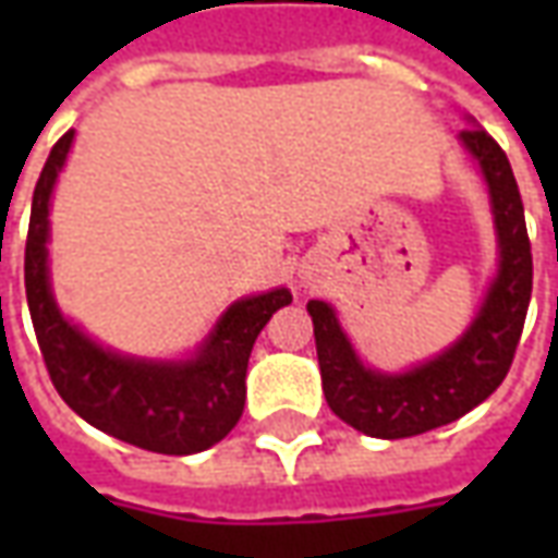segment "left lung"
Listing matches in <instances>:
<instances>
[{"instance_id":"1","label":"left lung","mask_w":558,"mask_h":558,"mask_svg":"<svg viewBox=\"0 0 558 558\" xmlns=\"http://www.w3.org/2000/svg\"><path fill=\"white\" fill-rule=\"evenodd\" d=\"M460 143L478 160L490 194L499 247L496 278L490 280L466 331L427 362L400 374H386L359 359L331 304L319 299L307 302L328 407L340 421L376 439L418 436L451 424L484 403L502 386L526 323L532 299V247L514 172L499 143L472 119L469 128L460 131Z\"/></svg>"}]
</instances>
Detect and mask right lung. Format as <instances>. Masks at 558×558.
Instances as JSON below:
<instances>
[{"label":"right lung","instance_id":"add662e5","mask_svg":"<svg viewBox=\"0 0 558 558\" xmlns=\"http://www.w3.org/2000/svg\"><path fill=\"white\" fill-rule=\"evenodd\" d=\"M74 131L44 163L26 239V302L56 391L80 418L158 454H196L220 442L244 410V376L256 335L292 302L287 287L232 302L187 359H137L89 338L56 304L50 287V199Z\"/></svg>","mask_w":558,"mask_h":558}]
</instances>
